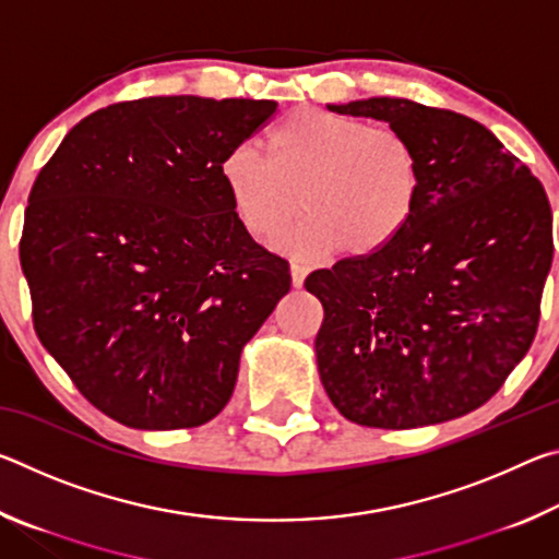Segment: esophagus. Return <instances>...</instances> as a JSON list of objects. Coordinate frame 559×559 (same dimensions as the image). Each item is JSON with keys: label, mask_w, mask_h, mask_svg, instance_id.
<instances>
[{"label": "esophagus", "mask_w": 559, "mask_h": 559, "mask_svg": "<svg viewBox=\"0 0 559 559\" xmlns=\"http://www.w3.org/2000/svg\"><path fill=\"white\" fill-rule=\"evenodd\" d=\"M308 273H310V269L306 266V263H290V281H293V288H300Z\"/></svg>", "instance_id": "34e87169"}]
</instances>
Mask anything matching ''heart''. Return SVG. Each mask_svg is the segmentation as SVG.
<instances>
[{"mask_svg":"<svg viewBox=\"0 0 559 559\" xmlns=\"http://www.w3.org/2000/svg\"><path fill=\"white\" fill-rule=\"evenodd\" d=\"M222 185L253 239H273L300 210L306 219L283 236L293 257H320L340 246L370 257L402 234L419 197L421 167L400 130L302 108L266 135V159L249 145L219 163Z\"/></svg>","mask_w":559,"mask_h":559,"instance_id":"obj_1","label":"heart"}]
</instances>
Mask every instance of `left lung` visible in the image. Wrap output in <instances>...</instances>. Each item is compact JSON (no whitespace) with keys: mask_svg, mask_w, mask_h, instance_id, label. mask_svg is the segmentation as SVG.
Instances as JSON below:
<instances>
[{"mask_svg":"<svg viewBox=\"0 0 559 559\" xmlns=\"http://www.w3.org/2000/svg\"><path fill=\"white\" fill-rule=\"evenodd\" d=\"M328 110L390 122L421 167L412 219L392 243L306 278L325 310L316 355L330 402L374 429L478 409L537 333L555 251L540 179L461 112L406 98Z\"/></svg>","mask_w":559,"mask_h":559,"instance_id":"8db88e82","label":"left lung"}]
</instances>
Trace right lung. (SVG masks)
<instances>
[{"label":"right lung","mask_w":559,"mask_h":559,"mask_svg":"<svg viewBox=\"0 0 559 559\" xmlns=\"http://www.w3.org/2000/svg\"><path fill=\"white\" fill-rule=\"evenodd\" d=\"M276 100L112 103L63 138L32 187L19 259L32 318L86 400L130 429L202 427L241 349L290 290L243 229L219 163Z\"/></svg>","instance_id":"add662e5"}]
</instances>
